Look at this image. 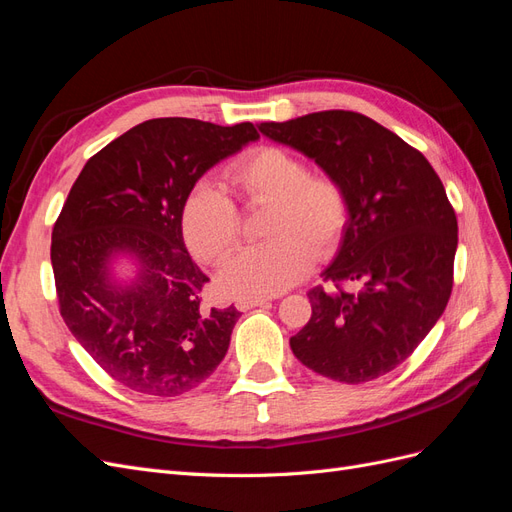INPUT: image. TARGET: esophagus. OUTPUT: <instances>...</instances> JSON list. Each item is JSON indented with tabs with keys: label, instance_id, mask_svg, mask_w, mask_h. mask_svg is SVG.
Masks as SVG:
<instances>
[{
	"label": "esophagus",
	"instance_id": "34e87169",
	"mask_svg": "<svg viewBox=\"0 0 512 512\" xmlns=\"http://www.w3.org/2000/svg\"><path fill=\"white\" fill-rule=\"evenodd\" d=\"M267 303H269V299H237V309L247 312V309H254V307L267 305Z\"/></svg>",
	"mask_w": 512,
	"mask_h": 512
}]
</instances>
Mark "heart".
Segmentation results:
<instances>
[{
  "label": "heart",
  "instance_id": "1",
  "mask_svg": "<svg viewBox=\"0 0 512 512\" xmlns=\"http://www.w3.org/2000/svg\"><path fill=\"white\" fill-rule=\"evenodd\" d=\"M226 179L247 205H269L262 235L269 241L241 250L220 273L232 297H273L301 282L314 258L342 241L350 205L342 183L309 175V166L280 147H256L226 168ZM181 232L205 265H222L241 237V215L232 198L200 181L183 200Z\"/></svg>",
  "mask_w": 512,
  "mask_h": 512
}]
</instances>
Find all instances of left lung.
<instances>
[{
    "mask_svg": "<svg viewBox=\"0 0 512 512\" xmlns=\"http://www.w3.org/2000/svg\"><path fill=\"white\" fill-rule=\"evenodd\" d=\"M258 130L312 158L350 205L342 245L322 273L333 288L307 292L312 318L290 337L294 356L346 384L389 374L451 299L457 218L440 177L421 151L361 113L320 111Z\"/></svg>",
    "mask_w": 512,
    "mask_h": 512,
    "instance_id": "1",
    "label": "left lung"
}]
</instances>
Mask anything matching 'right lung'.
<instances>
[{"label":"right lung","mask_w":512,"mask_h":512,"mask_svg":"<svg viewBox=\"0 0 512 512\" xmlns=\"http://www.w3.org/2000/svg\"><path fill=\"white\" fill-rule=\"evenodd\" d=\"M252 123L162 117L100 149L74 181L53 228L59 312L91 359L128 389L177 397L226 356L237 307L203 305L209 277L185 250L183 200L220 160L256 141ZM130 255L137 277H112Z\"/></svg>","instance_id":"1"}]
</instances>
